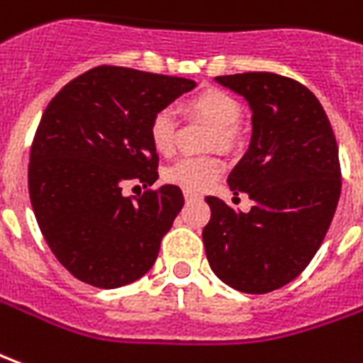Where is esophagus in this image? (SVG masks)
<instances>
[{
  "label": "esophagus",
  "instance_id": "1",
  "mask_svg": "<svg viewBox=\"0 0 363 363\" xmlns=\"http://www.w3.org/2000/svg\"><path fill=\"white\" fill-rule=\"evenodd\" d=\"M184 199H186V200H196V199H199V194H196V192H192V190H184Z\"/></svg>",
  "mask_w": 363,
  "mask_h": 363
}]
</instances>
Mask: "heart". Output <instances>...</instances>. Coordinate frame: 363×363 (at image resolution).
<instances>
[{
	"mask_svg": "<svg viewBox=\"0 0 363 363\" xmlns=\"http://www.w3.org/2000/svg\"><path fill=\"white\" fill-rule=\"evenodd\" d=\"M186 108L190 113L199 116L214 128L210 145L232 149L238 143L235 125L242 118V106L232 94L218 88H208L204 92L196 94L194 98H190ZM174 135H177V121L173 111L167 108L155 111L149 123V141L157 153L169 155L174 147ZM222 173H224V161L220 157H182L164 171V181L184 190H206L220 179Z\"/></svg>",
	"mask_w": 363,
	"mask_h": 363,
	"instance_id": "b5f03b06",
	"label": "heart"
}]
</instances>
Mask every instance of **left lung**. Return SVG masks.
I'll return each mask as SVG.
<instances>
[{"mask_svg":"<svg viewBox=\"0 0 363 363\" xmlns=\"http://www.w3.org/2000/svg\"><path fill=\"white\" fill-rule=\"evenodd\" d=\"M252 108V143L228 177L253 200L247 214L206 196V257L220 281L263 295L298 277L330 228L342 189L338 145L306 86L273 72L216 76Z\"/></svg>","mask_w":363,"mask_h":363,"instance_id":"1","label":"left lung"}]
</instances>
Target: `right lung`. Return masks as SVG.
Masks as SVG:
<instances>
[{
    "instance_id": "obj_1",
    "label": "right lung",
    "mask_w": 363,
    "mask_h": 363,
    "mask_svg": "<svg viewBox=\"0 0 363 363\" xmlns=\"http://www.w3.org/2000/svg\"><path fill=\"white\" fill-rule=\"evenodd\" d=\"M196 86L179 76L96 67L70 80L40 118L29 157V196L62 267L92 287L116 289L153 267L184 204L174 184L125 196L159 179L149 123Z\"/></svg>"
}]
</instances>
